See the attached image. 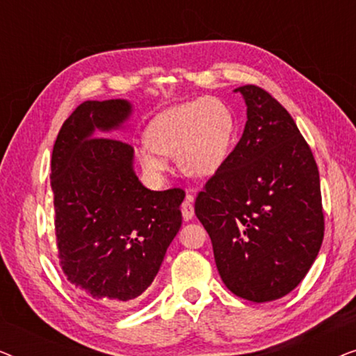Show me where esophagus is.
I'll list each match as a JSON object with an SVG mask.
<instances>
[{
	"mask_svg": "<svg viewBox=\"0 0 356 356\" xmlns=\"http://www.w3.org/2000/svg\"><path fill=\"white\" fill-rule=\"evenodd\" d=\"M181 212H183V218L184 220H191L193 216H194V206L191 202V199H184L183 204H181Z\"/></svg>",
	"mask_w": 356,
	"mask_h": 356,
	"instance_id": "1",
	"label": "esophagus"
}]
</instances>
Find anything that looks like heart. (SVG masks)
<instances>
[{"label":"heart","instance_id":"1","mask_svg":"<svg viewBox=\"0 0 356 356\" xmlns=\"http://www.w3.org/2000/svg\"><path fill=\"white\" fill-rule=\"evenodd\" d=\"M235 121L223 102L207 99L173 106L149 124L138 149L140 167L150 177L165 172L163 155H177L183 172L207 177L220 168L230 149Z\"/></svg>","mask_w":356,"mask_h":356}]
</instances>
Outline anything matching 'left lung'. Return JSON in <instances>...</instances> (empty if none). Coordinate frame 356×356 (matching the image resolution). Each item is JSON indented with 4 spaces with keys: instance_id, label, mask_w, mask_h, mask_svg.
Wrapping results in <instances>:
<instances>
[{
    "instance_id": "1",
    "label": "left lung",
    "mask_w": 356,
    "mask_h": 356,
    "mask_svg": "<svg viewBox=\"0 0 356 356\" xmlns=\"http://www.w3.org/2000/svg\"><path fill=\"white\" fill-rule=\"evenodd\" d=\"M241 139L194 202L227 289L266 303L290 293L324 238L319 170L289 111L248 84Z\"/></svg>"
}]
</instances>
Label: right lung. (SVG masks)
Returning a JSON list of instances; mask_svg holds the SVG:
<instances>
[{
	"mask_svg": "<svg viewBox=\"0 0 356 356\" xmlns=\"http://www.w3.org/2000/svg\"><path fill=\"white\" fill-rule=\"evenodd\" d=\"M131 115L126 100H87L63 123L50 184L63 274L97 301H131L152 284L181 227L184 191H150L128 143L102 136Z\"/></svg>",
	"mask_w": 356,
	"mask_h": 356,
	"instance_id": "right-lung-1",
	"label": "right lung"
}]
</instances>
